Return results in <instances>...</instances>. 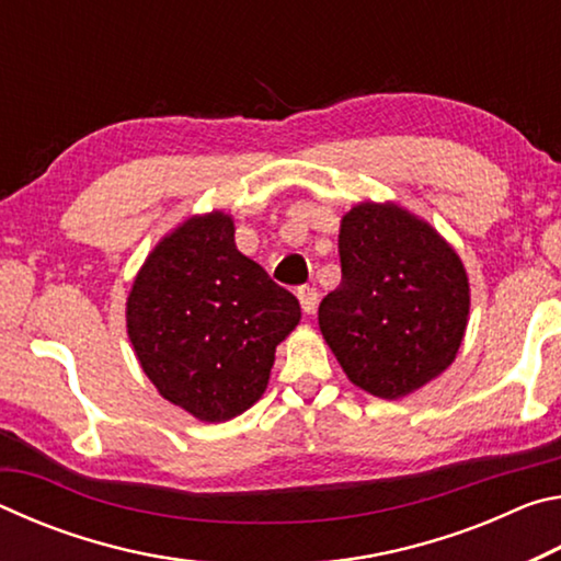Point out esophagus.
I'll use <instances>...</instances> for the list:
<instances>
[{
    "label": "esophagus",
    "instance_id": "34e87169",
    "mask_svg": "<svg viewBox=\"0 0 561 561\" xmlns=\"http://www.w3.org/2000/svg\"><path fill=\"white\" fill-rule=\"evenodd\" d=\"M297 297H299L304 314H314L317 304H319V291L314 287H299Z\"/></svg>",
    "mask_w": 561,
    "mask_h": 561
}]
</instances>
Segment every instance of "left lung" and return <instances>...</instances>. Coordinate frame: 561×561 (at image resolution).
<instances>
[{
	"label": "left lung",
	"mask_w": 561,
	"mask_h": 561,
	"mask_svg": "<svg viewBox=\"0 0 561 561\" xmlns=\"http://www.w3.org/2000/svg\"><path fill=\"white\" fill-rule=\"evenodd\" d=\"M341 284L319 329L348 381L403 398L448 368L462 344L470 284L458 252L393 203H358L339 232Z\"/></svg>",
	"instance_id": "8db88e82"
}]
</instances>
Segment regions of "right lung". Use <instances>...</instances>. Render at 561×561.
<instances>
[{
	"label": "right lung",
	"instance_id": "right-lung-1",
	"mask_svg": "<svg viewBox=\"0 0 561 561\" xmlns=\"http://www.w3.org/2000/svg\"><path fill=\"white\" fill-rule=\"evenodd\" d=\"M299 319L297 297L237 250L232 217L220 210L165 234L126 301L140 368L165 401L205 423L260 401L274 351Z\"/></svg>",
	"mask_w": 561,
	"mask_h": 561
}]
</instances>
